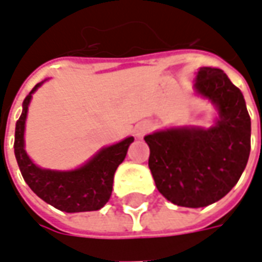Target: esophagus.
Segmentation results:
<instances>
[{"label":"esophagus","mask_w":262,"mask_h":262,"mask_svg":"<svg viewBox=\"0 0 262 262\" xmlns=\"http://www.w3.org/2000/svg\"><path fill=\"white\" fill-rule=\"evenodd\" d=\"M150 129H151V123L147 122V120H143L140 123H137L136 127H135V135L137 137H143Z\"/></svg>","instance_id":"obj_1"}]
</instances>
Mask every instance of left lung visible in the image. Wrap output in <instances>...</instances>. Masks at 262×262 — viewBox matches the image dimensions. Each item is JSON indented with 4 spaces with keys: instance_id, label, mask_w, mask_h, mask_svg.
Segmentation results:
<instances>
[{
    "instance_id": "obj_1",
    "label": "left lung",
    "mask_w": 262,
    "mask_h": 262,
    "mask_svg": "<svg viewBox=\"0 0 262 262\" xmlns=\"http://www.w3.org/2000/svg\"><path fill=\"white\" fill-rule=\"evenodd\" d=\"M195 90L219 109L213 127L170 129L144 137L156 187L170 202L185 208L208 206L230 192L247 165L251 148L246 101L225 71L201 69Z\"/></svg>"
}]
</instances>
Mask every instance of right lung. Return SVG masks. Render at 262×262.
Masks as SVG:
<instances>
[{
	"label": "right lung",
	"instance_id": "1",
	"mask_svg": "<svg viewBox=\"0 0 262 262\" xmlns=\"http://www.w3.org/2000/svg\"><path fill=\"white\" fill-rule=\"evenodd\" d=\"M40 84H36L29 95H26L22 115L16 120L14 150L20 174L37 196L59 210L67 213L98 210L109 201L115 171L125 160L127 148L135 139L127 137L114 146L102 148L78 170L52 171L39 168L32 163L24 148V133L28 105L32 94Z\"/></svg>",
	"mask_w": 262,
	"mask_h": 262
}]
</instances>
